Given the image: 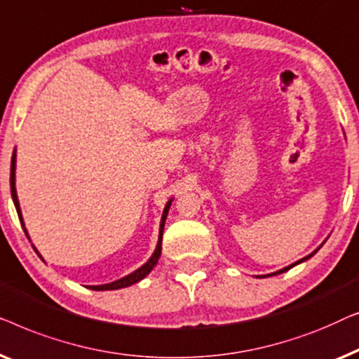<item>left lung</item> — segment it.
<instances>
[{"label": "left lung", "instance_id": "8db88e82", "mask_svg": "<svg viewBox=\"0 0 359 359\" xmlns=\"http://www.w3.org/2000/svg\"><path fill=\"white\" fill-rule=\"evenodd\" d=\"M325 242V241H324ZM324 242H322V244H324ZM322 244L319 245V247H317V249L314 250V252H312V254H309V255H306L304 257V259H301V260H297V262H294V264H291V265H287V266H285V269H281V270H278V271H275V273H270V275H264V278H265V276H275V275H280V273H285V271H287V270H290V269H292V266H296V265H299V264H302V262H306V260H309L311 259V257L312 255H314V254H317V250H319L320 249V247H322Z\"/></svg>", "mask_w": 359, "mask_h": 359}]
</instances>
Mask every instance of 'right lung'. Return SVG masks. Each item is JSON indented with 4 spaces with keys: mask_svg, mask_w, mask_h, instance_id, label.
<instances>
[{
    "mask_svg": "<svg viewBox=\"0 0 359 359\" xmlns=\"http://www.w3.org/2000/svg\"><path fill=\"white\" fill-rule=\"evenodd\" d=\"M11 196H13V201H14V206H16V211H18V216L19 219H21V224L24 231H26V236L27 234V229L26 226H24V219H22V213H21V206H19V200H18V191H16V149L13 151V159H11ZM174 198H170L168 203L164 206V211H163V218H161V224H159V237H158V245H156V249L153 252V255L149 257V260L146 262L144 265H141L138 270H135L133 273H130L127 276H123V278L120 280H115L112 283H107V285H97V286H89V290H95V291H107V290H120V287H127L135 285V283H138L144 278L146 275H149V271L154 269L156 264H158L159 257H161V249H163V231H164V224H165V218H168V213H169V208L170 205H172ZM37 252V249H35ZM40 255V254H39Z\"/></svg>",
    "mask_w": 359,
    "mask_h": 359,
    "instance_id": "obj_1",
    "label": "right lung"
}]
</instances>
